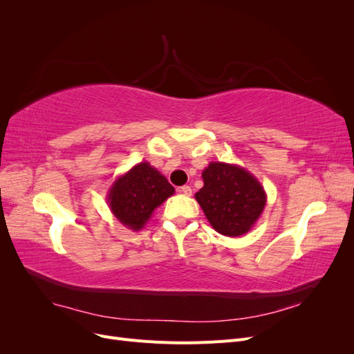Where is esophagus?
I'll use <instances>...</instances> for the list:
<instances>
[{"label": "esophagus", "mask_w": 354, "mask_h": 354, "mask_svg": "<svg viewBox=\"0 0 354 354\" xmlns=\"http://www.w3.org/2000/svg\"><path fill=\"white\" fill-rule=\"evenodd\" d=\"M180 192L183 194L185 196H190L192 195V187L190 186H181L180 187Z\"/></svg>", "instance_id": "obj_1"}]
</instances>
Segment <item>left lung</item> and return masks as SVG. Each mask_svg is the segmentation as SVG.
<instances>
[{"mask_svg": "<svg viewBox=\"0 0 354 354\" xmlns=\"http://www.w3.org/2000/svg\"><path fill=\"white\" fill-rule=\"evenodd\" d=\"M195 195L211 226L224 236H241L255 224L266 205L260 181L242 167L211 162Z\"/></svg>", "mask_w": 354, "mask_h": 354, "instance_id": "left-lung-1", "label": "left lung"}]
</instances>
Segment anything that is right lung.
Listing matches in <instances>:
<instances>
[{
  "mask_svg": "<svg viewBox=\"0 0 354 354\" xmlns=\"http://www.w3.org/2000/svg\"><path fill=\"white\" fill-rule=\"evenodd\" d=\"M171 195H174V187L168 180L149 162H140L113 181L108 203L124 226L137 232Z\"/></svg>",
  "mask_w": 354,
  "mask_h": 354,
  "instance_id": "add662e5",
  "label": "right lung"
}]
</instances>
